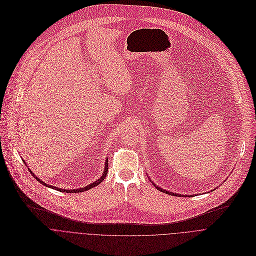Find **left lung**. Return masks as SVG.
<instances>
[{"instance_id":"1","label":"left lung","mask_w":256,"mask_h":256,"mask_svg":"<svg viewBox=\"0 0 256 256\" xmlns=\"http://www.w3.org/2000/svg\"><path fill=\"white\" fill-rule=\"evenodd\" d=\"M154 186H156V184H154ZM156 186V188H158V190H162V192H166V194H172H172H174V196H178V194H174V192H168V190H162V188H160V186Z\"/></svg>"}]
</instances>
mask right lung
<instances>
[{
    "instance_id": "right-lung-1",
    "label": "right lung",
    "mask_w": 256,
    "mask_h": 256,
    "mask_svg": "<svg viewBox=\"0 0 256 256\" xmlns=\"http://www.w3.org/2000/svg\"><path fill=\"white\" fill-rule=\"evenodd\" d=\"M108 160V158H107ZM108 166H109V164H108V160H106V164H105V170H104V174H102V176L98 178V180H96V182H92L90 184H88V186H86L84 188H78V190H64V188H56V186H50V184H46V182H42V180H40L29 168V170H30V172H31V174L40 182V184H42L43 186H48V188H56V190H60V192H84V190H90V188H94V186H98L102 182H103L104 180H105V178H106V176H107V172H108Z\"/></svg>"
}]
</instances>
